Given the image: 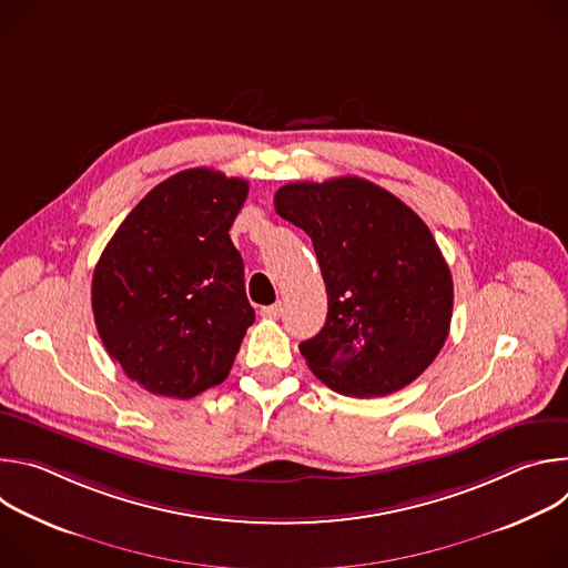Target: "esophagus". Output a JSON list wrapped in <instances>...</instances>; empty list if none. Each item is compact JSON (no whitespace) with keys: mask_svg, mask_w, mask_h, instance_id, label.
<instances>
[{"mask_svg":"<svg viewBox=\"0 0 568 568\" xmlns=\"http://www.w3.org/2000/svg\"><path fill=\"white\" fill-rule=\"evenodd\" d=\"M261 314H263V316H267V318H278V316L283 314V305H281V303H274V305H265V307L261 310Z\"/></svg>","mask_w":568,"mask_h":568,"instance_id":"obj_1","label":"esophagus"}]
</instances>
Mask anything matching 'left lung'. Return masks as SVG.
Returning a JSON list of instances; mask_svg holds the SVG:
<instances>
[{"instance_id": "left-lung-1", "label": "left lung", "mask_w": 568, "mask_h": 568, "mask_svg": "<svg viewBox=\"0 0 568 568\" xmlns=\"http://www.w3.org/2000/svg\"><path fill=\"white\" fill-rule=\"evenodd\" d=\"M274 206L310 235L326 283V323L298 346L310 371L353 397L395 393L425 373L454 307L452 272L429 226L362 178L287 184Z\"/></svg>"}]
</instances>
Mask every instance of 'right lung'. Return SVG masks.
<instances>
[{"label": "right lung", "mask_w": 568, "mask_h": 568, "mask_svg": "<svg viewBox=\"0 0 568 568\" xmlns=\"http://www.w3.org/2000/svg\"><path fill=\"white\" fill-rule=\"evenodd\" d=\"M247 193L245 180L182 171L130 211L97 263L103 346L154 395L189 399L224 382L256 318L229 237Z\"/></svg>", "instance_id": "right-lung-1"}]
</instances>
